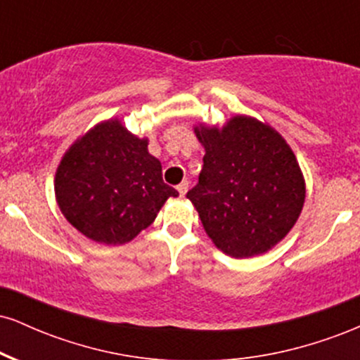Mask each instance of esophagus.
I'll use <instances>...</instances> for the list:
<instances>
[{
    "mask_svg": "<svg viewBox=\"0 0 360 360\" xmlns=\"http://www.w3.org/2000/svg\"><path fill=\"white\" fill-rule=\"evenodd\" d=\"M188 188H189V183H188V181H183V183L177 184V191H179L181 196H184V194L188 193Z\"/></svg>",
    "mask_w": 360,
    "mask_h": 360,
    "instance_id": "1",
    "label": "esophagus"
}]
</instances>
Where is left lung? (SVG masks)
Here are the masks:
<instances>
[{"mask_svg": "<svg viewBox=\"0 0 360 360\" xmlns=\"http://www.w3.org/2000/svg\"><path fill=\"white\" fill-rule=\"evenodd\" d=\"M205 146L198 184L186 198L218 249L243 259L286 237L304 203V181L292 150L259 120L235 117L196 128Z\"/></svg>", "mask_w": 360, "mask_h": 360, "instance_id": "obj_1", "label": "left lung"}]
</instances>
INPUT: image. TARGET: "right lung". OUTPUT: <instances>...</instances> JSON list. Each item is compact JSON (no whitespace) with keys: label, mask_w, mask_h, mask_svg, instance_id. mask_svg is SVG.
I'll use <instances>...</instances> for the list:
<instances>
[{"label":"right lung","mask_w":360,"mask_h":360,"mask_svg":"<svg viewBox=\"0 0 360 360\" xmlns=\"http://www.w3.org/2000/svg\"><path fill=\"white\" fill-rule=\"evenodd\" d=\"M62 214L84 237L106 245L130 242L155 220L167 198L162 166L140 140L105 122L69 148L56 174Z\"/></svg>","instance_id":"right-lung-1"}]
</instances>
